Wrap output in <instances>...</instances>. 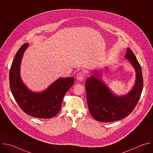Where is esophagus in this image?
Listing matches in <instances>:
<instances>
[{"instance_id": "1", "label": "esophagus", "mask_w": 153, "mask_h": 153, "mask_svg": "<svg viewBox=\"0 0 153 153\" xmlns=\"http://www.w3.org/2000/svg\"><path fill=\"white\" fill-rule=\"evenodd\" d=\"M84 77H85V73L82 71H80L77 73V74L76 76V79L79 81H82V80H83Z\"/></svg>"}]
</instances>
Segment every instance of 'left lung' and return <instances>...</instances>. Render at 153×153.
Returning a JSON list of instances; mask_svg holds the SVG:
<instances>
[{
  "label": "left lung",
  "mask_w": 153,
  "mask_h": 153,
  "mask_svg": "<svg viewBox=\"0 0 153 153\" xmlns=\"http://www.w3.org/2000/svg\"><path fill=\"white\" fill-rule=\"evenodd\" d=\"M134 67L136 79L132 89L126 95L117 96L100 80V73L94 71L85 82L86 100L91 116L98 121L109 123L127 117L136 107L143 88L140 65L132 50L127 48L125 56Z\"/></svg>",
  "instance_id": "left-lung-1"
}]
</instances>
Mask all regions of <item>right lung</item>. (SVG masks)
Returning <instances> with one entry per match:
<instances>
[{"mask_svg":"<svg viewBox=\"0 0 153 153\" xmlns=\"http://www.w3.org/2000/svg\"><path fill=\"white\" fill-rule=\"evenodd\" d=\"M29 44L19 48L10 71L11 91L20 108L28 115L38 118L49 119L59 112L63 98L73 86L74 77L59 78L41 92L29 90L20 77V64Z\"/></svg>","mask_w":153,"mask_h":153,"instance_id":"1","label":"right lung"}]
</instances>
